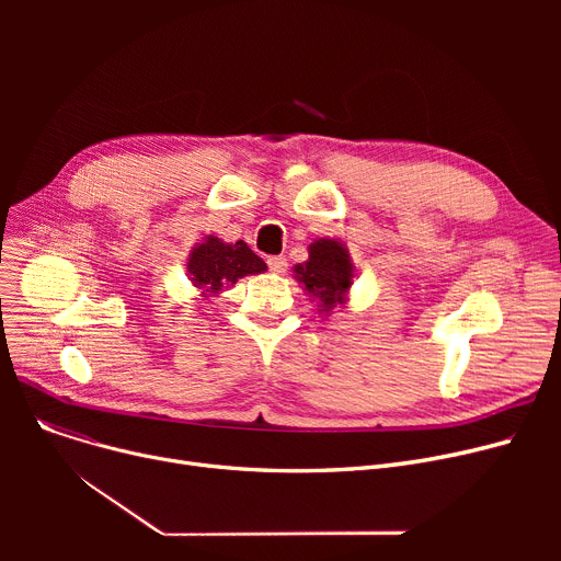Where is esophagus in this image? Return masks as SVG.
Listing matches in <instances>:
<instances>
[{"label": "esophagus", "mask_w": 561, "mask_h": 561, "mask_svg": "<svg viewBox=\"0 0 561 561\" xmlns=\"http://www.w3.org/2000/svg\"><path fill=\"white\" fill-rule=\"evenodd\" d=\"M286 265H288L286 256H268V268H271L273 273H284Z\"/></svg>", "instance_id": "34e87169"}]
</instances>
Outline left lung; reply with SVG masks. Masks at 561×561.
Instances as JSON below:
<instances>
[{
    "instance_id": "left-lung-1",
    "label": "left lung",
    "mask_w": 561,
    "mask_h": 561,
    "mask_svg": "<svg viewBox=\"0 0 561 561\" xmlns=\"http://www.w3.org/2000/svg\"><path fill=\"white\" fill-rule=\"evenodd\" d=\"M298 282L316 296L322 311L343 305L345 290L352 286V263L347 250L339 241L322 239L309 245V261L296 265Z\"/></svg>"
}]
</instances>
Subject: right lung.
<instances>
[{
    "label": "right lung",
    "mask_w": 561,
    "mask_h": 561,
    "mask_svg": "<svg viewBox=\"0 0 561 561\" xmlns=\"http://www.w3.org/2000/svg\"><path fill=\"white\" fill-rule=\"evenodd\" d=\"M263 271V259L256 256L248 243L236 241L229 245L216 239V236H209L204 243H199L188 259L191 279L204 293H218L239 277L256 275Z\"/></svg>",
    "instance_id": "right-lung-1"
}]
</instances>
